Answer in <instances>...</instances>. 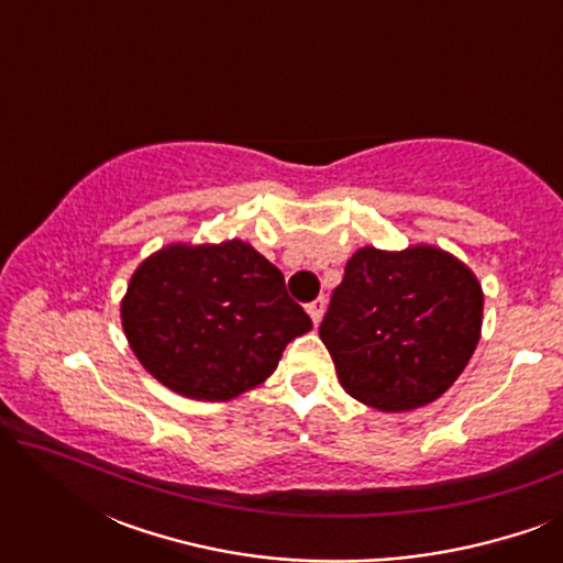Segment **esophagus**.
<instances>
[{
  "label": "esophagus",
  "mask_w": 563,
  "mask_h": 563,
  "mask_svg": "<svg viewBox=\"0 0 563 563\" xmlns=\"http://www.w3.org/2000/svg\"><path fill=\"white\" fill-rule=\"evenodd\" d=\"M325 305H328L325 297H318V299H314V302L307 305V312H310V318H312L314 325H318V322L322 320V314H325Z\"/></svg>",
  "instance_id": "esophagus-1"
}]
</instances>
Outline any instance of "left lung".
<instances>
[{"label": "left lung", "instance_id": "1", "mask_svg": "<svg viewBox=\"0 0 563 563\" xmlns=\"http://www.w3.org/2000/svg\"><path fill=\"white\" fill-rule=\"evenodd\" d=\"M484 295L472 268L433 245H366L345 264L320 338L358 402L405 412L459 379L479 343Z\"/></svg>", "mask_w": 563, "mask_h": 563}]
</instances>
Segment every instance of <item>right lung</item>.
Returning a JSON list of instances; mask_svg holds the SVG:
<instances>
[{
    "label": "right lung",
    "mask_w": 563,
    "mask_h": 563,
    "mask_svg": "<svg viewBox=\"0 0 563 563\" xmlns=\"http://www.w3.org/2000/svg\"><path fill=\"white\" fill-rule=\"evenodd\" d=\"M122 328L137 361L176 395L228 402L274 374L312 328L279 268L243 241L174 243L135 268Z\"/></svg>",
    "instance_id": "obj_1"
}]
</instances>
